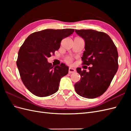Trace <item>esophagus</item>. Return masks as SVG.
<instances>
[{"instance_id":"esophagus-1","label":"esophagus","mask_w":131,"mask_h":131,"mask_svg":"<svg viewBox=\"0 0 131 131\" xmlns=\"http://www.w3.org/2000/svg\"><path fill=\"white\" fill-rule=\"evenodd\" d=\"M75 72V69H74V68H69V70H68V72H69V74H72V73H73Z\"/></svg>"}]
</instances>
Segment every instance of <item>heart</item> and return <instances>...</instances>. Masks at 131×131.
Instances as JSON below:
<instances>
[{
	"label": "heart",
	"instance_id": "heart-1",
	"mask_svg": "<svg viewBox=\"0 0 131 131\" xmlns=\"http://www.w3.org/2000/svg\"><path fill=\"white\" fill-rule=\"evenodd\" d=\"M65 61L68 63H71L72 62V58L70 57H67L66 58Z\"/></svg>",
	"mask_w": 131,
	"mask_h": 131
}]
</instances>
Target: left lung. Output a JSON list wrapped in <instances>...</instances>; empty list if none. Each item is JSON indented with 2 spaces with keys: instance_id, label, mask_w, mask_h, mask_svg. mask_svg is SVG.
<instances>
[{
  "instance_id": "obj_1",
  "label": "left lung",
  "mask_w": 131,
  "mask_h": 131,
  "mask_svg": "<svg viewBox=\"0 0 131 131\" xmlns=\"http://www.w3.org/2000/svg\"><path fill=\"white\" fill-rule=\"evenodd\" d=\"M75 32L85 42L82 64L91 67L89 72L81 68L77 69L81 79L74 85L75 90L81 97L97 98L108 89L118 69L117 48L104 32L92 29H75Z\"/></svg>"
}]
</instances>
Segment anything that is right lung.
Segmentation results:
<instances>
[{"mask_svg":"<svg viewBox=\"0 0 131 131\" xmlns=\"http://www.w3.org/2000/svg\"><path fill=\"white\" fill-rule=\"evenodd\" d=\"M74 29H47L29 35L21 46L16 64L26 88L38 97L50 96L59 89L61 79L68 73L63 63L53 66L47 58L57 51L63 39L73 33Z\"/></svg>","mask_w":131,"mask_h":131,"instance_id":"obj_1","label":"right lung"}]
</instances>
